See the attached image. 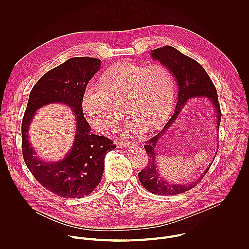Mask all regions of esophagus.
Returning <instances> with one entry per match:
<instances>
[{
	"instance_id": "esophagus-1",
	"label": "esophagus",
	"mask_w": 249,
	"mask_h": 249,
	"mask_svg": "<svg viewBox=\"0 0 249 249\" xmlns=\"http://www.w3.org/2000/svg\"><path fill=\"white\" fill-rule=\"evenodd\" d=\"M137 146H138V143H135V142H133V143H129V142H126V143L121 144V147L123 149H130V148H134V147H137Z\"/></svg>"
}]
</instances>
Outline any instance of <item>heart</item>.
<instances>
[{
    "mask_svg": "<svg viewBox=\"0 0 249 249\" xmlns=\"http://www.w3.org/2000/svg\"><path fill=\"white\" fill-rule=\"evenodd\" d=\"M174 95V79L166 67L120 62L102 75L99 87L86 88L82 107L96 130L107 133L121 118L123 106L130 117L122 133L133 137L144 128L160 127L171 111Z\"/></svg>",
    "mask_w": 249,
    "mask_h": 249,
    "instance_id": "heart-1",
    "label": "heart"
}]
</instances>
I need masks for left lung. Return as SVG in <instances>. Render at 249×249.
<instances>
[{
  "label": "left lung",
  "instance_id": "left-lung-1",
  "mask_svg": "<svg viewBox=\"0 0 249 249\" xmlns=\"http://www.w3.org/2000/svg\"><path fill=\"white\" fill-rule=\"evenodd\" d=\"M152 58L159 61L162 66L166 67L173 76L175 83L178 88L177 101L174 112L162 130L155 137L146 142L145 150L149 155V163L147 167L138 173L139 180L148 191L158 195H176L186 192L196 186L207 171L209 170L212 162L208 165L204 172L194 181L187 183H173L167 181L162 177L158 169L157 158H158V144L160 138L166 131L172 126L175 120L178 118L180 112L185 107L188 100L193 98H204L208 100L216 115V131L219 132L221 123V108L218 100L217 89L212 83L205 69L194 59L182 54L180 51L171 46H163L151 51ZM217 149H215V155L213 158L214 160L217 155Z\"/></svg>",
  "mask_w": 249,
  "mask_h": 249
}]
</instances>
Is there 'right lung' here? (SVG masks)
Returning a JSON list of instances; mask_svg holds the SVG:
<instances>
[{"mask_svg": "<svg viewBox=\"0 0 249 249\" xmlns=\"http://www.w3.org/2000/svg\"><path fill=\"white\" fill-rule=\"evenodd\" d=\"M100 62L89 57L71 58L42 76L29 93L21 124L23 160L35 179L60 197L82 198L90 194L101 180L105 156L116 148L108 138L91 134L83 113L84 91L100 69ZM54 103L71 109L76 131L73 145L65 157L48 162L36 156L28 132L36 112Z\"/></svg>", "mask_w": 249, "mask_h": 249, "instance_id": "add662e5", "label": "right lung"}]
</instances>
